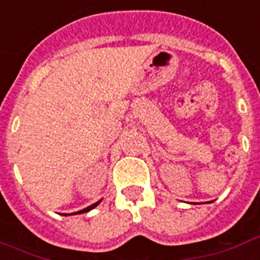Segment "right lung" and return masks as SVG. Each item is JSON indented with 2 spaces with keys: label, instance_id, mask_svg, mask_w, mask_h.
Returning <instances> with one entry per match:
<instances>
[{
  "label": "right lung",
  "instance_id": "1",
  "mask_svg": "<svg viewBox=\"0 0 260 260\" xmlns=\"http://www.w3.org/2000/svg\"><path fill=\"white\" fill-rule=\"evenodd\" d=\"M101 201H102V200H101ZM101 201H98V203L92 204V205H89V207H86V208L81 209V211H78V212L70 213V215H77V213H85V212H89V211H91V209H93V208H95V207H98V205H99V204H101ZM64 215H66V213H64Z\"/></svg>",
  "mask_w": 260,
  "mask_h": 260
}]
</instances>
